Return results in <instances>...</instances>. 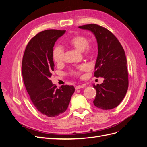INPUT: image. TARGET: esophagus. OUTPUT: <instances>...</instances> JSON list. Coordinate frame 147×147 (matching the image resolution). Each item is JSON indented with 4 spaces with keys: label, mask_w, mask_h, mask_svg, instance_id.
Instances as JSON below:
<instances>
[{
    "label": "esophagus",
    "mask_w": 147,
    "mask_h": 147,
    "mask_svg": "<svg viewBox=\"0 0 147 147\" xmlns=\"http://www.w3.org/2000/svg\"><path fill=\"white\" fill-rule=\"evenodd\" d=\"M86 86V84H83L82 85H78L76 87H75V90H79V89H81L83 88L84 87Z\"/></svg>",
    "instance_id": "34e87169"
}]
</instances>
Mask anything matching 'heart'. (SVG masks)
<instances>
[{
	"instance_id": "b5f03b06",
	"label": "heart",
	"mask_w": 147,
	"mask_h": 147,
	"mask_svg": "<svg viewBox=\"0 0 147 147\" xmlns=\"http://www.w3.org/2000/svg\"><path fill=\"white\" fill-rule=\"evenodd\" d=\"M69 43L71 46H72L75 49L80 51H84L86 54L90 53L93 48L92 46L88 45V39L83 35H77L73 37L69 41ZM53 59L57 64H61L63 62L64 59V49L61 47H56L53 50ZM89 69L88 65L86 64H83L78 66V69L74 71L73 74L74 75H80L81 72L86 71Z\"/></svg>"
}]
</instances>
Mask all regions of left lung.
Masks as SVG:
<instances>
[{
  "mask_svg": "<svg viewBox=\"0 0 147 147\" xmlns=\"http://www.w3.org/2000/svg\"><path fill=\"white\" fill-rule=\"evenodd\" d=\"M94 34L97 43L98 53L95 64L96 77H103L101 84L95 85L96 107L110 110L117 107L126 96L128 88L127 60L124 49L117 37L102 26L90 24L79 26Z\"/></svg>",
  "mask_w": 147,
  "mask_h": 147,
  "instance_id": "1",
  "label": "left lung"
}]
</instances>
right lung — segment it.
Segmentation results:
<instances>
[{
  "instance_id": "right-lung-1",
  "label": "right lung",
  "mask_w": 147,
  "mask_h": 147,
  "mask_svg": "<svg viewBox=\"0 0 147 147\" xmlns=\"http://www.w3.org/2000/svg\"><path fill=\"white\" fill-rule=\"evenodd\" d=\"M65 30H46L38 33L26 46L22 62V74L32 102L48 117L63 114L75 91L74 86L57 88L50 80L54 70L53 47Z\"/></svg>"
}]
</instances>
